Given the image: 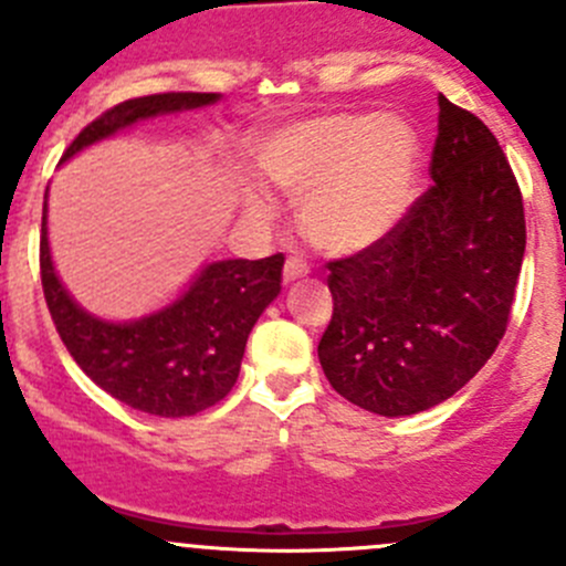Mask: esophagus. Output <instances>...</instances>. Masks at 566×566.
Instances as JSON below:
<instances>
[{"instance_id":"34e87169","label":"esophagus","mask_w":566,"mask_h":566,"mask_svg":"<svg viewBox=\"0 0 566 566\" xmlns=\"http://www.w3.org/2000/svg\"><path fill=\"white\" fill-rule=\"evenodd\" d=\"M306 273H310V265H306L304 260H298V256H290L287 262H284V282H298V279H304Z\"/></svg>"}]
</instances>
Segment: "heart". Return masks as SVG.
<instances>
[{"instance_id": "b5f03b06", "label": "heart", "mask_w": 566, "mask_h": 566, "mask_svg": "<svg viewBox=\"0 0 566 566\" xmlns=\"http://www.w3.org/2000/svg\"><path fill=\"white\" fill-rule=\"evenodd\" d=\"M421 142L399 114L331 112L295 119L256 147V169L290 197H301V227L319 249L356 254L399 224L413 199ZM241 208L271 213L262 182H238Z\"/></svg>"}]
</instances>
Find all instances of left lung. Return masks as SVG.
Here are the masks:
<instances>
[{
    "instance_id": "8db88e82",
    "label": "left lung",
    "mask_w": 566,
    "mask_h": 566,
    "mask_svg": "<svg viewBox=\"0 0 566 566\" xmlns=\"http://www.w3.org/2000/svg\"><path fill=\"white\" fill-rule=\"evenodd\" d=\"M432 186L375 247L328 262L334 315L317 345L336 394L399 419L488 364L526 251L523 199L488 125L438 98Z\"/></svg>"
}]
</instances>
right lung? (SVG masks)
I'll use <instances>...</instances> for the list:
<instances>
[{
    "label": "right lung",
    "instance_id": "add662e5",
    "mask_svg": "<svg viewBox=\"0 0 566 566\" xmlns=\"http://www.w3.org/2000/svg\"><path fill=\"white\" fill-rule=\"evenodd\" d=\"M219 93H164L101 114L67 147L62 164L145 119L219 104ZM284 256L205 262L169 304L134 319L84 310L56 273L49 247V188L40 227V279L51 319L93 384L142 413L180 419L224 399L241 373L247 339L282 293Z\"/></svg>",
    "mask_w": 566,
    "mask_h": 566
}]
</instances>
